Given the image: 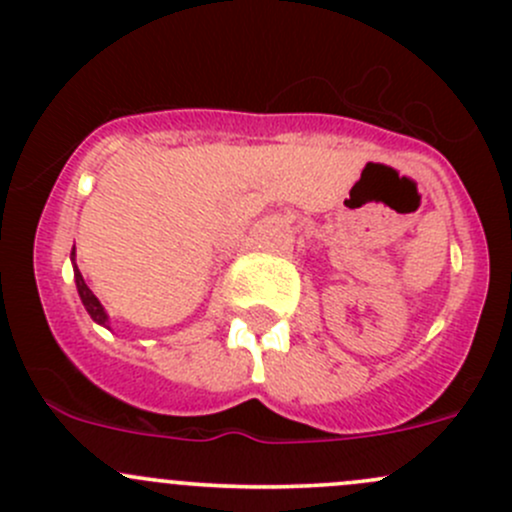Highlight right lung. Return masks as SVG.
<instances>
[{
	"label": "right lung",
	"mask_w": 512,
	"mask_h": 512,
	"mask_svg": "<svg viewBox=\"0 0 512 512\" xmlns=\"http://www.w3.org/2000/svg\"><path fill=\"white\" fill-rule=\"evenodd\" d=\"M71 255H73V277H75V287H78L80 301H83L85 311H88V314H90V319H93L95 324H100V326L110 328V319H107L105 309H102V304H100V301H98V297H95V294L90 292V287H88V284H85L83 274H80L78 267H75V247H73V252H71Z\"/></svg>",
	"instance_id": "add662e5"
}]
</instances>
